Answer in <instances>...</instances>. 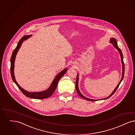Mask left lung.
<instances>
[{
	"instance_id": "1",
	"label": "left lung",
	"mask_w": 135,
	"mask_h": 135,
	"mask_svg": "<svg viewBox=\"0 0 135 135\" xmlns=\"http://www.w3.org/2000/svg\"><path fill=\"white\" fill-rule=\"evenodd\" d=\"M110 43L111 44H113V46L115 48L117 49V50H118V51H119V54H120V58H121V61H122V67H123V72H122V78H121V79H120V80L119 81V84H118V85L117 86V87L115 88V89H114V90H113V92H112V93L109 96V97H107V98H103V99H100V100H103V99H108V98H109V97H110L111 96H112L113 95V93L115 92V91L117 90V89L118 88V87H119V84H120V82H122V81L123 80V78H124V61H123V54H122V51L120 50V49L119 48V47H118V44H117V41H116V40L114 38H110ZM78 79H79V78H78V74H77V78H76V91L77 92V93H78V94H79V95L80 97H82V98H83V99H86L87 100H88V101H91V102H94V101H97V100H98V99H90V98H87V97H85L84 96H83L82 94H81V93H80V92L79 91V88H78Z\"/></svg>"
}]
</instances>
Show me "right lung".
<instances>
[{"mask_svg":"<svg viewBox=\"0 0 135 135\" xmlns=\"http://www.w3.org/2000/svg\"><path fill=\"white\" fill-rule=\"evenodd\" d=\"M32 36V35H27V36H24L20 40L18 43L17 44V45L16 46V49L13 50L12 54L11 55V77L13 81L16 84V85L18 87V88L21 90V91L27 97L34 98V99H45L46 98L51 97L53 93H54L56 87L57 86L58 82L59 81L60 79L61 78V77L64 75L66 72L67 68H65L64 70L61 71L54 78V80L52 82L50 86L49 87L47 90H44L43 91L36 92H31L27 91L26 90L23 89L20 86L18 83H17L15 77L14 75V66H15V61L16 59V54L20 48L22 43L27 38H30Z\"/></svg>","mask_w":135,"mask_h":135,"instance_id":"1","label":"right lung"}]
</instances>
